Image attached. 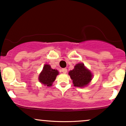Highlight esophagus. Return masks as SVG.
Segmentation results:
<instances>
[{"label":"esophagus","mask_w":126,"mask_h":126,"mask_svg":"<svg viewBox=\"0 0 126 126\" xmlns=\"http://www.w3.org/2000/svg\"><path fill=\"white\" fill-rule=\"evenodd\" d=\"M62 72L64 73V74H66V73H67V69H66V68L62 69Z\"/></svg>","instance_id":"obj_1"}]
</instances>
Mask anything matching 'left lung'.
Masks as SVG:
<instances>
[{
	"label": "left lung",
	"instance_id": "1",
	"mask_svg": "<svg viewBox=\"0 0 126 126\" xmlns=\"http://www.w3.org/2000/svg\"><path fill=\"white\" fill-rule=\"evenodd\" d=\"M72 80L74 86L84 87L87 86L92 79V74L85 67L83 63H78L75 66L73 70L69 72Z\"/></svg>",
	"mask_w": 126,
	"mask_h": 126
}]
</instances>
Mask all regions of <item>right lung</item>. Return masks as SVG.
<instances>
[{
    "instance_id": "add662e5",
    "label": "right lung",
    "mask_w": 126,
    "mask_h": 126,
    "mask_svg": "<svg viewBox=\"0 0 126 126\" xmlns=\"http://www.w3.org/2000/svg\"><path fill=\"white\" fill-rule=\"evenodd\" d=\"M59 74L57 70L52 69L50 65L45 64L44 66L42 72L39 75V81L44 85L50 87Z\"/></svg>"
}]
</instances>
